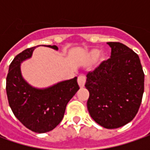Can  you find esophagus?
Masks as SVG:
<instances>
[{
  "label": "esophagus",
  "instance_id": "1",
  "mask_svg": "<svg viewBox=\"0 0 150 150\" xmlns=\"http://www.w3.org/2000/svg\"><path fill=\"white\" fill-rule=\"evenodd\" d=\"M85 82H86V77H85V75H83V74L79 75L78 78V83L79 84V86H80V88H83Z\"/></svg>",
  "mask_w": 150,
  "mask_h": 150
}]
</instances>
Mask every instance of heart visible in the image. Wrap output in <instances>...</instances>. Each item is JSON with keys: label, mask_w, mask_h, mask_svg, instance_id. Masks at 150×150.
<instances>
[{"label": "heart", "mask_w": 150, "mask_h": 150, "mask_svg": "<svg viewBox=\"0 0 150 150\" xmlns=\"http://www.w3.org/2000/svg\"><path fill=\"white\" fill-rule=\"evenodd\" d=\"M98 56V52H93V57H96Z\"/></svg>", "instance_id": "heart-1"}]
</instances>
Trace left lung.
<instances>
[{
  "label": "left lung",
  "instance_id": "8db88e82",
  "mask_svg": "<svg viewBox=\"0 0 150 150\" xmlns=\"http://www.w3.org/2000/svg\"><path fill=\"white\" fill-rule=\"evenodd\" d=\"M111 57L87 74L91 117L103 128L117 129L133 120L144 90V73L137 53L123 43L108 42Z\"/></svg>",
  "mask_w": 150,
  "mask_h": 150
}]
</instances>
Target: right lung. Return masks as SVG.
Returning a JSON list of instances; mask_svg holds the SVG:
<instances>
[{
  "instance_id": "1",
  "label": "right lung",
  "mask_w": 150,
  "mask_h": 150,
  "mask_svg": "<svg viewBox=\"0 0 150 150\" xmlns=\"http://www.w3.org/2000/svg\"><path fill=\"white\" fill-rule=\"evenodd\" d=\"M57 50V46H47ZM36 47L27 48L15 57L9 66L6 94L12 112L25 127L36 133L55 129L64 116L67 103L79 89L77 77L52 87L38 89L23 79L21 63L32 57Z\"/></svg>"
}]
</instances>
